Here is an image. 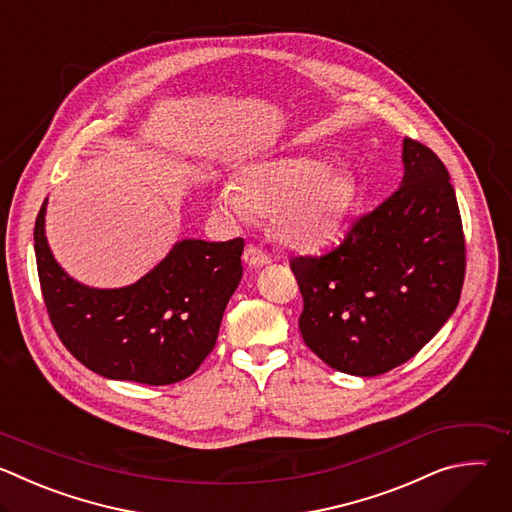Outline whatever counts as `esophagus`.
<instances>
[{
  "label": "esophagus",
  "instance_id": "esophagus-1",
  "mask_svg": "<svg viewBox=\"0 0 512 512\" xmlns=\"http://www.w3.org/2000/svg\"><path fill=\"white\" fill-rule=\"evenodd\" d=\"M243 259L249 267H263V265L271 263V257L263 249H259L257 245H247Z\"/></svg>",
  "mask_w": 512,
  "mask_h": 512
}]
</instances>
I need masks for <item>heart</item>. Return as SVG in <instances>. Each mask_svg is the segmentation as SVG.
Masks as SVG:
<instances>
[{
    "label": "heart",
    "instance_id": "heart-1",
    "mask_svg": "<svg viewBox=\"0 0 512 512\" xmlns=\"http://www.w3.org/2000/svg\"><path fill=\"white\" fill-rule=\"evenodd\" d=\"M356 200V182L342 170L312 158H277L247 166L235 188L216 196L227 214L273 216L281 241L314 247L328 241L346 221Z\"/></svg>",
    "mask_w": 512,
    "mask_h": 512
}]
</instances>
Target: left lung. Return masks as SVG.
<instances>
[{
	"instance_id": "8db88e82",
	"label": "left lung",
	"mask_w": 512,
	"mask_h": 512,
	"mask_svg": "<svg viewBox=\"0 0 512 512\" xmlns=\"http://www.w3.org/2000/svg\"><path fill=\"white\" fill-rule=\"evenodd\" d=\"M403 166L399 188L336 249L289 261L304 298L302 338L346 375L377 377L407 362L460 302L466 241L450 174L409 137Z\"/></svg>"
}]
</instances>
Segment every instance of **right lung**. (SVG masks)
I'll use <instances>...</instances> for the list:
<instances>
[{
    "label": "right lung",
    "mask_w": 512,
    "mask_h": 512,
    "mask_svg": "<svg viewBox=\"0 0 512 512\" xmlns=\"http://www.w3.org/2000/svg\"><path fill=\"white\" fill-rule=\"evenodd\" d=\"M44 214L46 200L34 227L36 265L50 322L66 350L115 381L160 387L190 377L216 344L243 277L245 241L186 239L133 285L97 289L56 263Z\"/></svg>",
    "instance_id": "1"
}]
</instances>
